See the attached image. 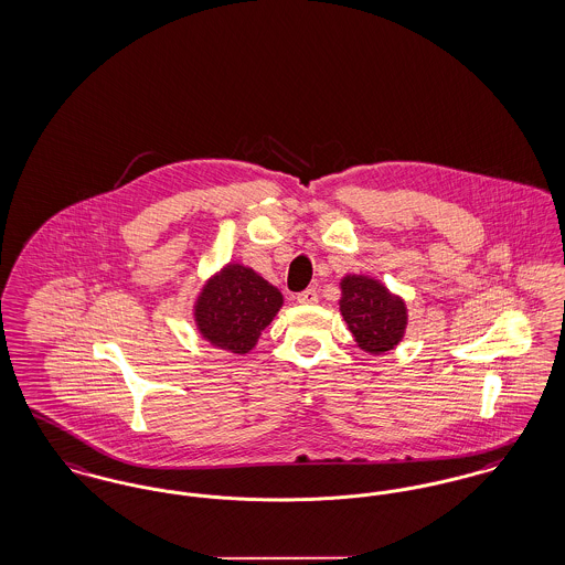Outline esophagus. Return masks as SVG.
Here are the masks:
<instances>
[{
  "instance_id": "1",
  "label": "esophagus",
  "mask_w": 565,
  "mask_h": 565,
  "mask_svg": "<svg viewBox=\"0 0 565 565\" xmlns=\"http://www.w3.org/2000/svg\"><path fill=\"white\" fill-rule=\"evenodd\" d=\"M296 299L299 303H317L319 301V294H317V289H306V291L297 294Z\"/></svg>"
}]
</instances>
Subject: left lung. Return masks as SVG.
Instances as JSON below:
<instances>
[{
    "mask_svg": "<svg viewBox=\"0 0 565 565\" xmlns=\"http://www.w3.org/2000/svg\"><path fill=\"white\" fill-rule=\"evenodd\" d=\"M340 312L355 335L356 347L381 355L399 344L408 315L402 297L388 294L383 282L370 276H344Z\"/></svg>",
    "mask_w": 565,
    "mask_h": 565,
    "instance_id": "8db88e82",
    "label": "left lung"
}]
</instances>
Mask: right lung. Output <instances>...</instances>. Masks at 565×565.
Segmentation results:
<instances>
[{
	"label": "right lung",
	"instance_id": "right-lung-1",
	"mask_svg": "<svg viewBox=\"0 0 565 565\" xmlns=\"http://www.w3.org/2000/svg\"><path fill=\"white\" fill-rule=\"evenodd\" d=\"M282 306L280 291L255 269L230 264L204 285L195 323L212 347L246 355Z\"/></svg>",
	"mask_w": 565,
	"mask_h": 565
}]
</instances>
